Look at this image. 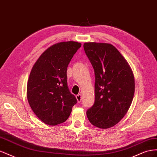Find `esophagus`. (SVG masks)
Segmentation results:
<instances>
[{
	"label": "esophagus",
	"mask_w": 157,
	"mask_h": 157,
	"mask_svg": "<svg viewBox=\"0 0 157 157\" xmlns=\"http://www.w3.org/2000/svg\"><path fill=\"white\" fill-rule=\"evenodd\" d=\"M76 98H77V101H78V103H80V101H81V100H82L81 94H78V95H77V96H76Z\"/></svg>",
	"instance_id": "34e87169"
}]
</instances>
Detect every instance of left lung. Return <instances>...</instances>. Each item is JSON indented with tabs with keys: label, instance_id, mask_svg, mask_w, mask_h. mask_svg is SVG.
Instances as JSON below:
<instances>
[{
	"label": "left lung",
	"instance_id": "obj_1",
	"mask_svg": "<svg viewBox=\"0 0 157 157\" xmlns=\"http://www.w3.org/2000/svg\"><path fill=\"white\" fill-rule=\"evenodd\" d=\"M83 46L95 73V101L86 115L92 124L107 129L119 122L131 105L135 92L134 73L113 45L90 42Z\"/></svg>",
	"mask_w": 157,
	"mask_h": 157
}]
</instances>
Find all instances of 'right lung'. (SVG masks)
<instances>
[{
	"label": "right lung",
	"mask_w": 157,
	"mask_h": 157,
	"mask_svg": "<svg viewBox=\"0 0 157 157\" xmlns=\"http://www.w3.org/2000/svg\"><path fill=\"white\" fill-rule=\"evenodd\" d=\"M81 43L61 42L47 48L29 75L27 97L33 111L45 124L56 126L67 121L77 100L67 86V66Z\"/></svg>",
	"instance_id": "add662e5"
}]
</instances>
